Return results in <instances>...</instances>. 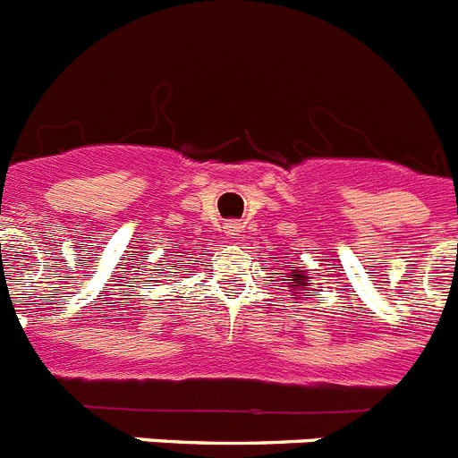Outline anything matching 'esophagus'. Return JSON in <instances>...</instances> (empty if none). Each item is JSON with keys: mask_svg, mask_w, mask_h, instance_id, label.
I'll use <instances>...</instances> for the list:
<instances>
[{"mask_svg": "<svg viewBox=\"0 0 458 458\" xmlns=\"http://www.w3.org/2000/svg\"><path fill=\"white\" fill-rule=\"evenodd\" d=\"M241 229H242V226L238 225V222H226V225H225V233L229 238H238V236H241Z\"/></svg>", "mask_w": 458, "mask_h": 458, "instance_id": "1", "label": "esophagus"}]
</instances>
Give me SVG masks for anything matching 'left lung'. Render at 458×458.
<instances>
[{"label":"left lung","instance_id":"obj_1","mask_svg":"<svg viewBox=\"0 0 458 458\" xmlns=\"http://www.w3.org/2000/svg\"><path fill=\"white\" fill-rule=\"evenodd\" d=\"M310 284H311V277H307V270H293V273H291V282H289L291 295H298V298L302 301V295H305L307 291H311Z\"/></svg>","mask_w":458,"mask_h":458}]
</instances>
